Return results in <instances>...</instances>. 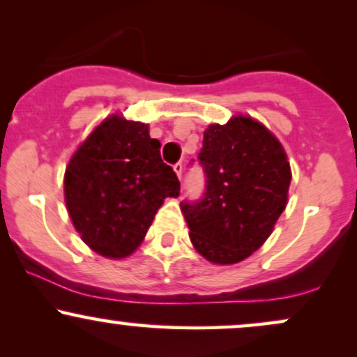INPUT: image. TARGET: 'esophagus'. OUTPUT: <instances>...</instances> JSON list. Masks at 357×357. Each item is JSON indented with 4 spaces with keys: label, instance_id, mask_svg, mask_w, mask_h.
<instances>
[{
    "label": "esophagus",
    "instance_id": "obj_1",
    "mask_svg": "<svg viewBox=\"0 0 357 357\" xmlns=\"http://www.w3.org/2000/svg\"><path fill=\"white\" fill-rule=\"evenodd\" d=\"M174 167V171H176V174H178V178L179 179H183V162H176V165L173 166Z\"/></svg>",
    "mask_w": 357,
    "mask_h": 357
}]
</instances>
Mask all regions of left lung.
I'll return each instance as SVG.
<instances>
[{"mask_svg": "<svg viewBox=\"0 0 357 357\" xmlns=\"http://www.w3.org/2000/svg\"><path fill=\"white\" fill-rule=\"evenodd\" d=\"M199 199L181 211L192 246L214 264H234L263 246L284 211L291 167L279 141L261 123L236 116L204 131Z\"/></svg>", "mask_w": 357, "mask_h": 357, "instance_id": "1", "label": "left lung"}]
</instances>
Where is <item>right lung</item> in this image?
Masks as SVG:
<instances>
[{
  "label": "right lung",
  "mask_w": 357,
  "mask_h": 357,
  "mask_svg": "<svg viewBox=\"0 0 357 357\" xmlns=\"http://www.w3.org/2000/svg\"><path fill=\"white\" fill-rule=\"evenodd\" d=\"M160 141L143 123L113 116L73 154L64 173V199L73 225L93 251L126 257L143 243L179 179L161 160Z\"/></svg>",
  "instance_id": "add662e5"
}]
</instances>
